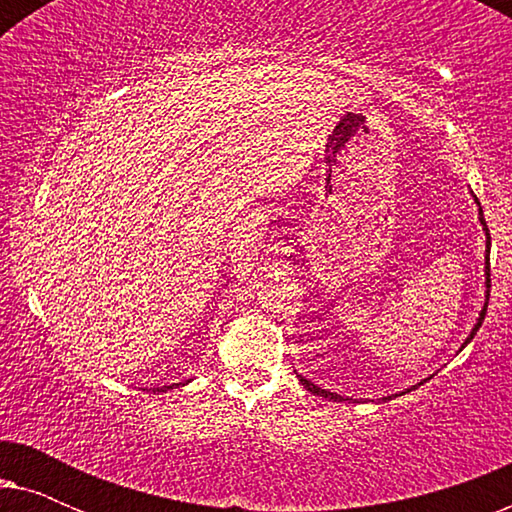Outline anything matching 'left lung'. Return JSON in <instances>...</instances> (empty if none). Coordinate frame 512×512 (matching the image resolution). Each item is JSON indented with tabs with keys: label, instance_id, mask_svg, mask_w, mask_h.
Segmentation results:
<instances>
[{
	"label": "left lung",
	"instance_id": "left-lung-1",
	"mask_svg": "<svg viewBox=\"0 0 512 512\" xmlns=\"http://www.w3.org/2000/svg\"><path fill=\"white\" fill-rule=\"evenodd\" d=\"M473 200H475V205H478V212H480V223H482V230H485V237H487V249H485V286H487V291H485V305H482V310H480V314H478V321H475L473 324V328H471V333H468V338L464 340V345H461V349H464L468 342H471L473 338H475V333H478V328L482 326V321H485V314H487V303H489V249H492V237H489V228H487V223H485V214H482V207H480V202H478V198H475L473 195ZM459 349V352H461ZM300 377V382H303V387L307 389V391H312V394H317V396H324V398H328V401H338V403H342V401H354V398H345V396H340V394H333L331 389H321L319 384H314V382H310L307 380V377H303V375H298ZM426 380H431V377H426ZM426 380H422L419 384H424ZM412 389H417V384L415 387H410V389H405V391H401V394H408V391H412ZM401 394H394V396H401ZM382 401H391V396H384Z\"/></svg>",
	"mask_w": 512,
	"mask_h": 512
}]
</instances>
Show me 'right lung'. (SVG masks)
Masks as SVG:
<instances>
[{"label":"right lung","mask_w":512,"mask_h":512,"mask_svg":"<svg viewBox=\"0 0 512 512\" xmlns=\"http://www.w3.org/2000/svg\"><path fill=\"white\" fill-rule=\"evenodd\" d=\"M188 382V380H186ZM186 382H177V384H167V387H153V391H170V389H177V387H181V384H186Z\"/></svg>","instance_id":"obj_1"}]
</instances>
